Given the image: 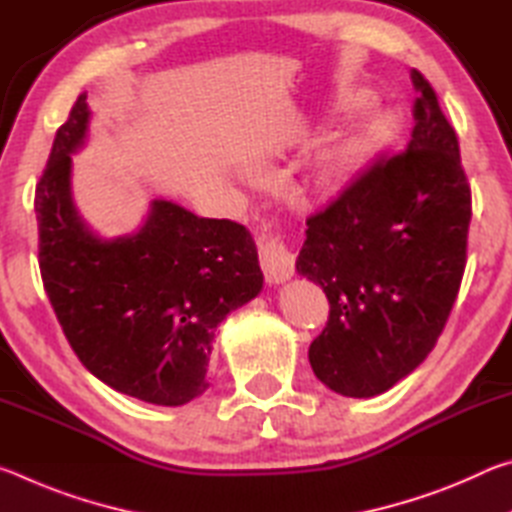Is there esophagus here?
Instances as JSON below:
<instances>
[{"instance_id": "34e87169", "label": "esophagus", "mask_w": 512, "mask_h": 512, "mask_svg": "<svg viewBox=\"0 0 512 512\" xmlns=\"http://www.w3.org/2000/svg\"><path fill=\"white\" fill-rule=\"evenodd\" d=\"M259 266L268 284H280L287 282L296 271V257L280 237L268 230L259 239Z\"/></svg>"}]
</instances>
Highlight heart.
<instances>
[{
	"label": "heart",
	"instance_id": "heart-1",
	"mask_svg": "<svg viewBox=\"0 0 512 512\" xmlns=\"http://www.w3.org/2000/svg\"><path fill=\"white\" fill-rule=\"evenodd\" d=\"M368 101L370 94L366 90H348L341 97V108L359 110ZM397 128H400V121L391 112H377L363 119L352 133L327 146L309 162L302 178V192L311 198H323V201L343 194L366 169V164L393 140Z\"/></svg>",
	"mask_w": 512,
	"mask_h": 512
}]
</instances>
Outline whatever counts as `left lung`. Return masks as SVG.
Masks as SVG:
<instances>
[{"label":"left lung","mask_w":512,"mask_h":512,"mask_svg":"<svg viewBox=\"0 0 512 512\" xmlns=\"http://www.w3.org/2000/svg\"><path fill=\"white\" fill-rule=\"evenodd\" d=\"M411 81L409 146L309 216L296 262L329 300L311 370L345 397L384 393L427 359L465 273L472 192L458 137L431 83L418 69Z\"/></svg>","instance_id":"obj_1"}]
</instances>
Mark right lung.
Here are the masks:
<instances>
[{
	"label": "right lung",
	"instance_id": "add662e5",
	"mask_svg": "<svg viewBox=\"0 0 512 512\" xmlns=\"http://www.w3.org/2000/svg\"><path fill=\"white\" fill-rule=\"evenodd\" d=\"M81 94L36 185L38 264L65 339L94 377L137 400L180 406L207 386L214 329L262 291L250 232L153 201L140 232L99 239L69 192L88 131Z\"/></svg>",
	"mask_w": 512,
	"mask_h": 512
}]
</instances>
